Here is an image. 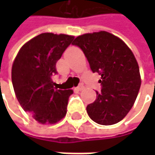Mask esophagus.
I'll use <instances>...</instances> for the list:
<instances>
[{
    "instance_id": "34e87169",
    "label": "esophagus",
    "mask_w": 155,
    "mask_h": 155,
    "mask_svg": "<svg viewBox=\"0 0 155 155\" xmlns=\"http://www.w3.org/2000/svg\"><path fill=\"white\" fill-rule=\"evenodd\" d=\"M83 88H84V86H83L82 84H80L78 87L75 88V91H81V90H83Z\"/></svg>"
}]
</instances>
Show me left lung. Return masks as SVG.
<instances>
[{
    "instance_id": "8db88e82",
    "label": "left lung",
    "mask_w": 155,
    "mask_h": 155,
    "mask_svg": "<svg viewBox=\"0 0 155 155\" xmlns=\"http://www.w3.org/2000/svg\"><path fill=\"white\" fill-rule=\"evenodd\" d=\"M73 45L84 53L91 71L101 75V91L87 106L89 117L103 126L121 121L133 107L141 86L137 59L123 40L107 31L77 37Z\"/></svg>"
}]
</instances>
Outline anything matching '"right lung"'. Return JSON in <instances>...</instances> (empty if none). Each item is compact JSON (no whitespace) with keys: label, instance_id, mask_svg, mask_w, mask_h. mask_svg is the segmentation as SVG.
<instances>
[{"label":"right lung","instance_id":"obj_1","mask_svg":"<svg viewBox=\"0 0 155 155\" xmlns=\"http://www.w3.org/2000/svg\"><path fill=\"white\" fill-rule=\"evenodd\" d=\"M74 37L42 33L21 47L12 69L16 97L22 108L41 124H55L66 115L73 90L54 88L55 64Z\"/></svg>","mask_w":155,"mask_h":155}]
</instances>
